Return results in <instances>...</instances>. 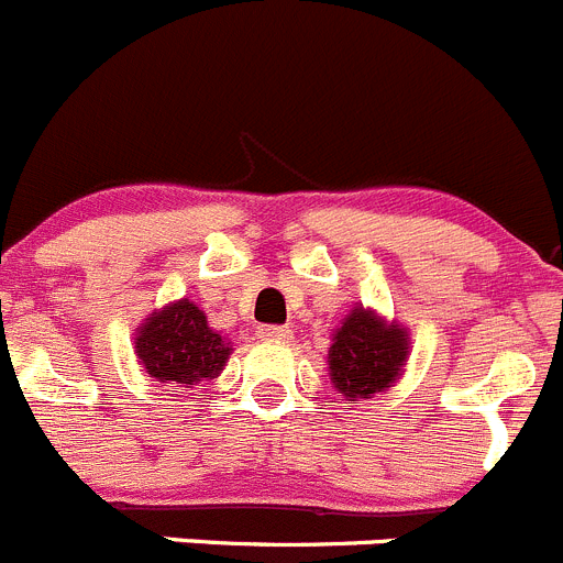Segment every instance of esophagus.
Wrapping results in <instances>:
<instances>
[{"label":"esophagus","instance_id":"obj_1","mask_svg":"<svg viewBox=\"0 0 563 563\" xmlns=\"http://www.w3.org/2000/svg\"><path fill=\"white\" fill-rule=\"evenodd\" d=\"M257 339L261 341H288L291 339V330L283 328V324H264V328H257Z\"/></svg>","mask_w":563,"mask_h":563}]
</instances>
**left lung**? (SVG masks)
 I'll return each instance as SVG.
<instances>
[{
    "mask_svg": "<svg viewBox=\"0 0 563 563\" xmlns=\"http://www.w3.org/2000/svg\"><path fill=\"white\" fill-rule=\"evenodd\" d=\"M408 333L402 324L377 317L369 308L346 313L328 350V375L346 400H369L402 375Z\"/></svg>",
    "mask_w": 563,
    "mask_h": 563,
    "instance_id": "obj_1",
    "label": "left lung"
}]
</instances>
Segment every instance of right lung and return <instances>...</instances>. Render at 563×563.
<instances>
[{
    "mask_svg": "<svg viewBox=\"0 0 563 563\" xmlns=\"http://www.w3.org/2000/svg\"><path fill=\"white\" fill-rule=\"evenodd\" d=\"M230 350V341L210 328L191 299H177L150 313L135 333V353L146 375L157 383H180L183 388L222 375Z\"/></svg>",
    "mask_w": 563,
    "mask_h": 563,
    "instance_id": "obj_1",
    "label": "right lung"
}]
</instances>
